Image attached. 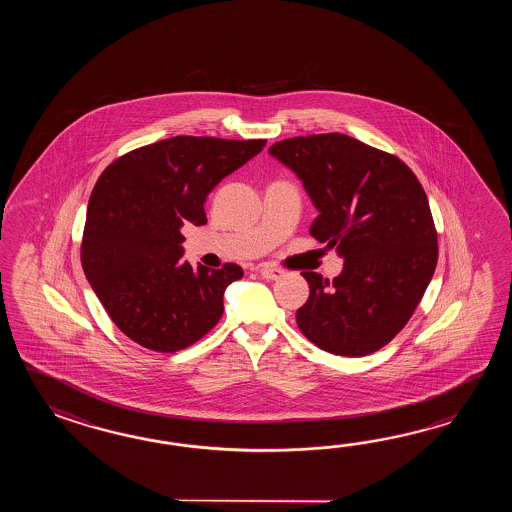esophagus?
Wrapping results in <instances>:
<instances>
[{"instance_id": "esophagus-1", "label": "esophagus", "mask_w": 512, "mask_h": 512, "mask_svg": "<svg viewBox=\"0 0 512 512\" xmlns=\"http://www.w3.org/2000/svg\"><path fill=\"white\" fill-rule=\"evenodd\" d=\"M261 276L265 278V280H278V278H282L283 271L282 269H278V267H272V265H260Z\"/></svg>"}]
</instances>
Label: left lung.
<instances>
[{
	"label": "left lung",
	"instance_id": "obj_1",
	"mask_svg": "<svg viewBox=\"0 0 512 512\" xmlns=\"http://www.w3.org/2000/svg\"><path fill=\"white\" fill-rule=\"evenodd\" d=\"M269 153L318 210L311 236L344 258L333 282L302 272L309 300L296 324L333 355H370L406 326L434 276L437 232L425 190L401 159L342 133L285 139Z\"/></svg>",
	"mask_w": 512,
	"mask_h": 512
}]
</instances>
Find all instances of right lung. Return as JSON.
I'll return each mask as SVG.
<instances>
[{"instance_id": "obj_1", "label": "right lung", "mask_w": 512, "mask_h": 512, "mask_svg": "<svg viewBox=\"0 0 512 512\" xmlns=\"http://www.w3.org/2000/svg\"><path fill=\"white\" fill-rule=\"evenodd\" d=\"M265 141L170 137L126 153L89 197L82 269L120 331L144 348L174 353L205 337L223 315V294L243 269L183 260L181 227L205 225V201Z\"/></svg>"}]
</instances>
